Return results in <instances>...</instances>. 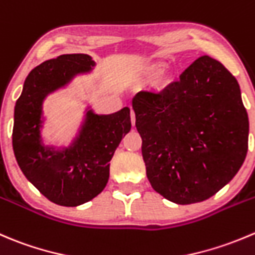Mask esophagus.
Masks as SVG:
<instances>
[{
  "instance_id": "34e87169",
  "label": "esophagus",
  "mask_w": 255,
  "mask_h": 255,
  "mask_svg": "<svg viewBox=\"0 0 255 255\" xmlns=\"http://www.w3.org/2000/svg\"><path fill=\"white\" fill-rule=\"evenodd\" d=\"M130 121H132V125H135V113L134 111H130Z\"/></svg>"
}]
</instances>
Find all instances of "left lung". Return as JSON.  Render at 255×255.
<instances>
[{
  "instance_id": "1",
  "label": "left lung",
  "mask_w": 255,
  "mask_h": 255,
  "mask_svg": "<svg viewBox=\"0 0 255 255\" xmlns=\"http://www.w3.org/2000/svg\"><path fill=\"white\" fill-rule=\"evenodd\" d=\"M135 127L153 189L177 204L208 199L239 170L249 122L236 77L202 56L160 91L133 98Z\"/></svg>"
}]
</instances>
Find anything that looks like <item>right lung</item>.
<instances>
[{"label":"right lung","mask_w":255,"mask_h":255,"mask_svg":"<svg viewBox=\"0 0 255 255\" xmlns=\"http://www.w3.org/2000/svg\"><path fill=\"white\" fill-rule=\"evenodd\" d=\"M95 62L88 54H62L29 72L14 106L12 145L27 179L53 203L76 207L105 189L110 162L125 134L129 132L128 107L108 116L87 113L77 142L65 153L44 149L39 143L42 101L78 72H87Z\"/></svg>","instance_id":"right-lung-1"}]
</instances>
